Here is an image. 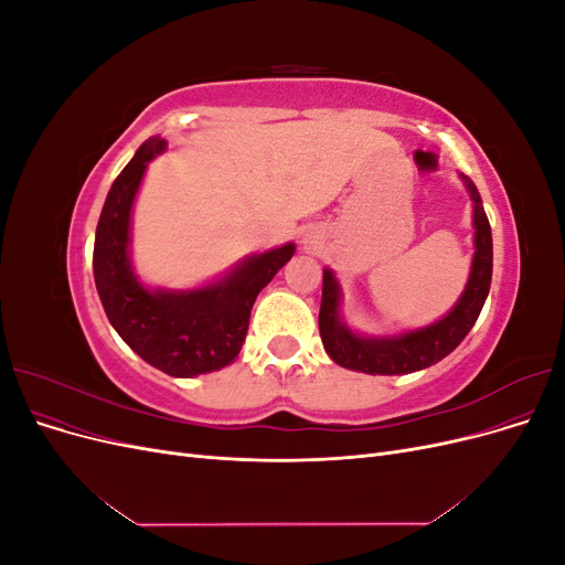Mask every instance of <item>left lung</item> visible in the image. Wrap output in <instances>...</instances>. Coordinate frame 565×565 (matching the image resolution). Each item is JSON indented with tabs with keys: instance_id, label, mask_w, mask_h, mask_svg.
<instances>
[{
	"instance_id": "left-lung-1",
	"label": "left lung",
	"mask_w": 565,
	"mask_h": 565,
	"mask_svg": "<svg viewBox=\"0 0 565 565\" xmlns=\"http://www.w3.org/2000/svg\"><path fill=\"white\" fill-rule=\"evenodd\" d=\"M473 202V262L465 292L448 316L396 337H365L341 320V287L330 268L322 270V301L318 328L322 347L332 361L365 374H409L429 367L452 353L469 334L490 292L492 280V233L481 195L469 177L459 174Z\"/></svg>"
}]
</instances>
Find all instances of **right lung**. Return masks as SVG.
<instances>
[{"instance_id":"right-lung-1","label":"right lung","mask_w":565,"mask_h":565,"mask_svg":"<svg viewBox=\"0 0 565 565\" xmlns=\"http://www.w3.org/2000/svg\"><path fill=\"white\" fill-rule=\"evenodd\" d=\"M167 143L148 139L113 181L96 226L94 280L117 334L146 363L172 377H198L231 365L243 349L256 295L292 259L287 243L237 264L228 276L198 289H150L129 262L131 207L148 162Z\"/></svg>"}]
</instances>
